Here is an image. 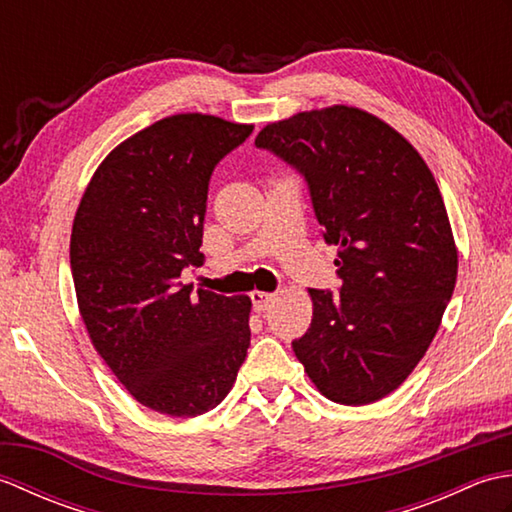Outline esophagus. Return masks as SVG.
<instances>
[{"mask_svg": "<svg viewBox=\"0 0 512 512\" xmlns=\"http://www.w3.org/2000/svg\"><path fill=\"white\" fill-rule=\"evenodd\" d=\"M250 301H253V310L255 312H264L275 303L273 292H262V290H253L250 292Z\"/></svg>", "mask_w": 512, "mask_h": 512, "instance_id": "obj_1", "label": "esophagus"}]
</instances>
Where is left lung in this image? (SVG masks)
Instances as JSON below:
<instances>
[{"instance_id":"1","label":"left lung","mask_w":512,"mask_h":512,"mask_svg":"<svg viewBox=\"0 0 512 512\" xmlns=\"http://www.w3.org/2000/svg\"><path fill=\"white\" fill-rule=\"evenodd\" d=\"M255 147L306 180L325 244L339 246V292L310 288L312 323L292 350L330 400H380L427 352L458 277L438 184L396 129L356 107L270 123Z\"/></svg>"}]
</instances>
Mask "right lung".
Here are the masks:
<instances>
[{"instance_id": "obj_1", "label": "right lung", "mask_w": 512, "mask_h": 512, "mask_svg": "<svg viewBox=\"0 0 512 512\" xmlns=\"http://www.w3.org/2000/svg\"><path fill=\"white\" fill-rule=\"evenodd\" d=\"M253 125L162 118L96 169L74 217L70 266L96 352L140 405L193 418L231 391L250 345V299L184 286L202 264L215 167Z\"/></svg>"}]
</instances>
